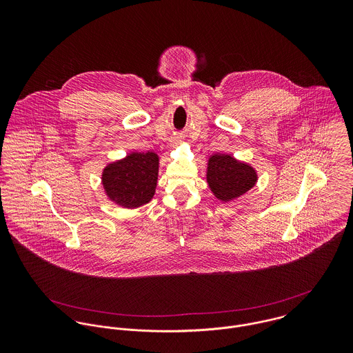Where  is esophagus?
<instances>
[{
  "label": "esophagus",
  "mask_w": 353,
  "mask_h": 353,
  "mask_svg": "<svg viewBox=\"0 0 353 353\" xmlns=\"http://www.w3.org/2000/svg\"><path fill=\"white\" fill-rule=\"evenodd\" d=\"M182 143V140H179V139H175L174 141H172V144H174V147H176V145H179Z\"/></svg>",
  "instance_id": "34e87169"
}]
</instances>
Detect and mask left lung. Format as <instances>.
I'll list each match as a JSON object with an SVG mask.
<instances>
[{"mask_svg": "<svg viewBox=\"0 0 353 353\" xmlns=\"http://www.w3.org/2000/svg\"><path fill=\"white\" fill-rule=\"evenodd\" d=\"M258 182V172L252 164L228 153H214L208 157L206 183L221 202L238 200L250 192Z\"/></svg>", "mask_w": 353, "mask_h": 353, "instance_id": "8db88e82", "label": "left lung"}]
</instances>
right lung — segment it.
Masks as SVG:
<instances>
[{
    "label": "right lung",
    "mask_w": 353,
    "mask_h": 353,
    "mask_svg": "<svg viewBox=\"0 0 353 353\" xmlns=\"http://www.w3.org/2000/svg\"><path fill=\"white\" fill-rule=\"evenodd\" d=\"M157 176V153L130 152L103 168L101 186L110 201L126 209H136L152 201Z\"/></svg>",
    "instance_id": "1"
}]
</instances>
